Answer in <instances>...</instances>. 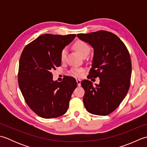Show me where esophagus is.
<instances>
[{
    "label": "esophagus",
    "instance_id": "34e87169",
    "mask_svg": "<svg viewBox=\"0 0 147 147\" xmlns=\"http://www.w3.org/2000/svg\"><path fill=\"white\" fill-rule=\"evenodd\" d=\"M76 82H77V85L78 86H81V80L79 79H76Z\"/></svg>",
    "mask_w": 147,
    "mask_h": 147
}]
</instances>
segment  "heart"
Here are the masks:
<instances>
[{
  "label": "heart",
  "mask_w": 147,
  "mask_h": 147,
  "mask_svg": "<svg viewBox=\"0 0 147 147\" xmlns=\"http://www.w3.org/2000/svg\"><path fill=\"white\" fill-rule=\"evenodd\" d=\"M74 48L76 50V51L79 53V54L83 56L85 54H88L90 51V48L89 45L87 43L83 41H77L75 43H74ZM66 49H64L61 51V60H64L65 57V55H66ZM83 72V70L82 69H74L72 70L71 73L74 76H80L81 74H82Z\"/></svg>",
  "instance_id": "obj_1"
}]
</instances>
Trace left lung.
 Returning a JSON list of instances; mask_svg holds the SVG:
<instances>
[{
    "label": "left lung",
    "mask_w": 147,
    "mask_h": 147,
    "mask_svg": "<svg viewBox=\"0 0 147 147\" xmlns=\"http://www.w3.org/2000/svg\"><path fill=\"white\" fill-rule=\"evenodd\" d=\"M77 36L93 48L88 76L100 79V83L94 85L88 80L81 83L85 92L84 105L90 113L107 115L118 107L129 90L131 76L129 52L117 35L107 31L80 33Z\"/></svg>",
    "instance_id": "obj_1"
}]
</instances>
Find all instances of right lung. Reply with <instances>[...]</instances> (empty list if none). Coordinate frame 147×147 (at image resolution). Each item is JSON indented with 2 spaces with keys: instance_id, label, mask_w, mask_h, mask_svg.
<instances>
[{
  "instance_id": "right-lung-1",
  "label": "right lung",
  "mask_w": 147,
  "mask_h": 147,
  "mask_svg": "<svg viewBox=\"0 0 147 147\" xmlns=\"http://www.w3.org/2000/svg\"><path fill=\"white\" fill-rule=\"evenodd\" d=\"M76 37L44 34L28 44L20 57L18 84L24 100L40 117L51 119L67 112L77 83L72 77L53 81L52 71L61 65V53Z\"/></svg>"
}]
</instances>
